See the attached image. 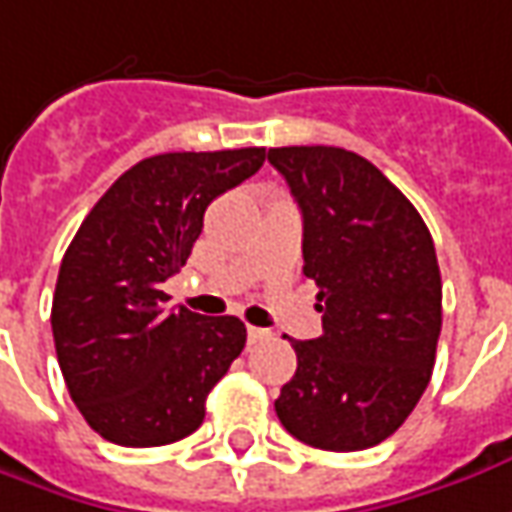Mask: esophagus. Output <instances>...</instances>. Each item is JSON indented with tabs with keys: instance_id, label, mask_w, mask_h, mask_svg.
<instances>
[{
	"instance_id": "1",
	"label": "esophagus",
	"mask_w": 512,
	"mask_h": 512,
	"mask_svg": "<svg viewBox=\"0 0 512 512\" xmlns=\"http://www.w3.org/2000/svg\"><path fill=\"white\" fill-rule=\"evenodd\" d=\"M246 336H249V344L266 342V339H271V330L255 328V325H249V328H246Z\"/></svg>"
}]
</instances>
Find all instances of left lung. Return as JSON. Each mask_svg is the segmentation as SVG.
<instances>
[{"mask_svg": "<svg viewBox=\"0 0 512 512\" xmlns=\"http://www.w3.org/2000/svg\"><path fill=\"white\" fill-rule=\"evenodd\" d=\"M302 212L305 277L322 336L294 342L297 373L274 401L288 434L322 451L387 440L429 387L443 283L429 227L364 156L333 145L269 148Z\"/></svg>", "mask_w": 512, "mask_h": 512, "instance_id": "8db88e82", "label": "left lung"}]
</instances>
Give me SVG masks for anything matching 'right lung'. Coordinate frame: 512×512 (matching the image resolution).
I'll use <instances>...</instances> for the list:
<instances>
[{
	"mask_svg": "<svg viewBox=\"0 0 512 512\" xmlns=\"http://www.w3.org/2000/svg\"><path fill=\"white\" fill-rule=\"evenodd\" d=\"M263 162L266 148L151 156L83 218L61 260L50 322L66 389L103 440L154 448L201 426L246 325L168 308L162 283L187 263L212 198Z\"/></svg>",
	"mask_w": 512,
	"mask_h": 512,
	"instance_id": "1",
	"label": "right lung"
}]
</instances>
